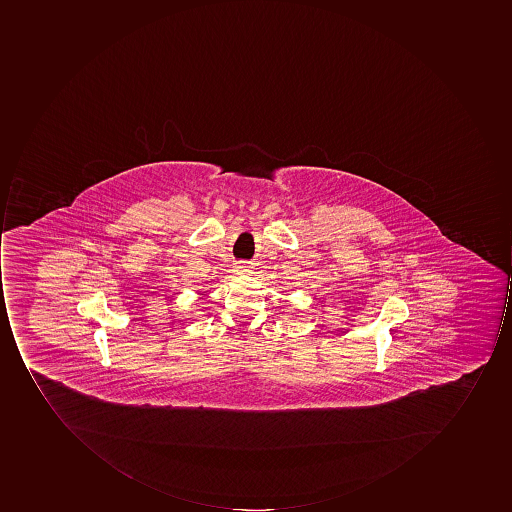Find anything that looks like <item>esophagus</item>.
I'll list each match as a JSON object with an SVG mask.
<instances>
[{
  "label": "esophagus",
  "instance_id": "34e87169",
  "mask_svg": "<svg viewBox=\"0 0 512 512\" xmlns=\"http://www.w3.org/2000/svg\"><path fill=\"white\" fill-rule=\"evenodd\" d=\"M237 268H238V271L243 272L244 269H246V266H244V264H238Z\"/></svg>",
  "mask_w": 512,
  "mask_h": 512
}]
</instances>
